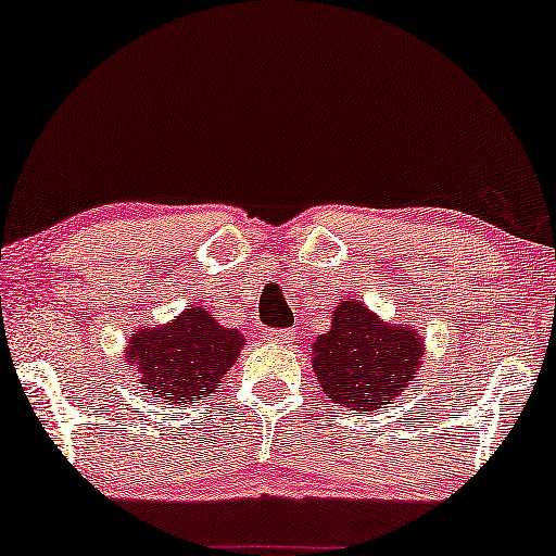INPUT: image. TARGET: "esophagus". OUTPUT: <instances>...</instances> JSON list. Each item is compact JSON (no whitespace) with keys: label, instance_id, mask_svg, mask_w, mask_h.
Returning <instances> with one entry per match:
<instances>
[{"label":"esophagus","instance_id":"obj_1","mask_svg":"<svg viewBox=\"0 0 556 556\" xmlns=\"http://www.w3.org/2000/svg\"><path fill=\"white\" fill-rule=\"evenodd\" d=\"M293 340L291 329H268L265 331V342H276V344H288Z\"/></svg>","mask_w":556,"mask_h":556}]
</instances>
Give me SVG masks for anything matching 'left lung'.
Returning a JSON list of instances; mask_svg holds the SVG:
<instances>
[{"label": "left lung", "instance_id": "1", "mask_svg": "<svg viewBox=\"0 0 556 556\" xmlns=\"http://www.w3.org/2000/svg\"><path fill=\"white\" fill-rule=\"evenodd\" d=\"M421 352L408 324H383L359 301H344L331 314V329L314 342V372L334 403L375 410L406 391Z\"/></svg>", "mask_w": 556, "mask_h": 556}]
</instances>
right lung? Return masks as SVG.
<instances>
[{
	"mask_svg": "<svg viewBox=\"0 0 556 556\" xmlns=\"http://www.w3.org/2000/svg\"><path fill=\"white\" fill-rule=\"evenodd\" d=\"M242 342L240 331L222 327L212 314L193 306L165 327L137 331L127 344V359L155 401L178 406L214 393Z\"/></svg>",
	"mask_w": 556,
	"mask_h": 556,
	"instance_id": "add662e5",
	"label": "right lung"
}]
</instances>
